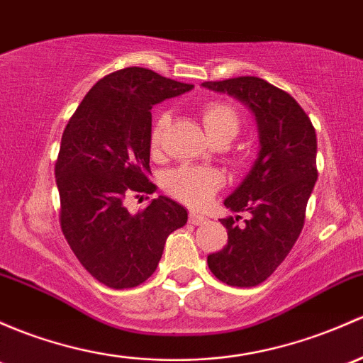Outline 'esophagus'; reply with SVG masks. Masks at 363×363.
<instances>
[{
    "label": "esophagus",
    "instance_id": "obj_1",
    "mask_svg": "<svg viewBox=\"0 0 363 363\" xmlns=\"http://www.w3.org/2000/svg\"><path fill=\"white\" fill-rule=\"evenodd\" d=\"M205 220H207V217L205 216H200V213H196V212L189 213V223L194 224V226H200V224H203Z\"/></svg>",
    "mask_w": 363,
    "mask_h": 363
}]
</instances>
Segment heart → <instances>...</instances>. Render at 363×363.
I'll list each match as a JSON object with an SVG mask.
<instances>
[{
  "instance_id": "1",
  "label": "heart",
  "mask_w": 363,
  "mask_h": 363,
  "mask_svg": "<svg viewBox=\"0 0 363 363\" xmlns=\"http://www.w3.org/2000/svg\"><path fill=\"white\" fill-rule=\"evenodd\" d=\"M201 123H203L205 132L212 143H231L240 132L238 113L233 106L226 102H208L203 106L200 113ZM169 116L162 114L155 121L151 130V150L156 151L162 143V133L165 128ZM223 186V175L213 169H205V167H191L184 165L167 172L163 177V188L165 191L174 196L175 200L189 205V207H203L217 189Z\"/></svg>"
}]
</instances>
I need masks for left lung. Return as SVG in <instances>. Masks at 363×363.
Wrapping results in <instances>:
<instances>
[{
    "label": "left lung",
    "mask_w": 363,
    "mask_h": 363,
    "mask_svg": "<svg viewBox=\"0 0 363 363\" xmlns=\"http://www.w3.org/2000/svg\"><path fill=\"white\" fill-rule=\"evenodd\" d=\"M205 89L228 94L250 109L257 123L259 152L249 174L224 200L231 212L220 224L228 245L207 257L208 268L224 284H262L296 243L304 224L316 177V133L311 120L287 91L255 76L205 82Z\"/></svg>",
    "instance_id": "8db88e82"
}]
</instances>
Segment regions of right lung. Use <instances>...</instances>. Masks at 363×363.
I'll list each match as a JSON object with an SVG mask.
<instances>
[{
	"label": "right lung",
	"mask_w": 363,
	"mask_h": 363,
	"mask_svg": "<svg viewBox=\"0 0 363 363\" xmlns=\"http://www.w3.org/2000/svg\"><path fill=\"white\" fill-rule=\"evenodd\" d=\"M191 89L144 67L111 72L91 86L62 133L55 163L60 228L83 268L108 287L146 281L167 236L188 223V211L170 198L132 213L125 196L156 191L151 108Z\"/></svg>",
	"instance_id": "right-lung-1"
}]
</instances>
